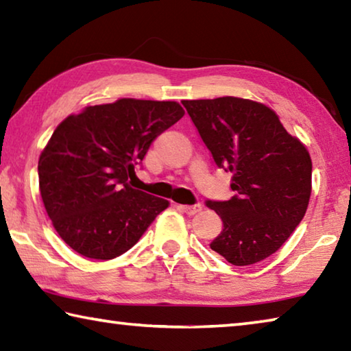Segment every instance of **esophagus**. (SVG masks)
Listing matches in <instances>:
<instances>
[{"mask_svg":"<svg viewBox=\"0 0 351 351\" xmlns=\"http://www.w3.org/2000/svg\"><path fill=\"white\" fill-rule=\"evenodd\" d=\"M180 209L187 213V215H195V213H198L201 210V204H192V206H180Z\"/></svg>","mask_w":351,"mask_h":351,"instance_id":"obj_1","label":"esophagus"}]
</instances>
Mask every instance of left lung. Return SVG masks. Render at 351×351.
Here are the masks:
<instances>
[{
	"mask_svg": "<svg viewBox=\"0 0 351 351\" xmlns=\"http://www.w3.org/2000/svg\"><path fill=\"white\" fill-rule=\"evenodd\" d=\"M182 105L217 167L232 173L234 197L206 201L223 221L210 249L235 266L258 263L288 240L305 215L310 154L263 104L218 97Z\"/></svg>",
	"mask_w": 351,
	"mask_h": 351,
	"instance_id": "obj_1",
	"label": "left lung"
}]
</instances>
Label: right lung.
<instances>
[{
    "mask_svg": "<svg viewBox=\"0 0 351 351\" xmlns=\"http://www.w3.org/2000/svg\"><path fill=\"white\" fill-rule=\"evenodd\" d=\"M184 116L176 102L121 99L88 106L56 128L40 154L45 209L62 240L83 257L132 249L169 201L130 186L153 141Z\"/></svg>",
    "mask_w": 351,
    "mask_h": 351,
    "instance_id": "1",
    "label": "right lung"
}]
</instances>
